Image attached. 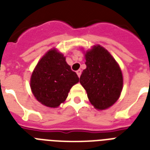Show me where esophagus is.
<instances>
[{
  "instance_id": "esophagus-1",
  "label": "esophagus",
  "mask_w": 150,
  "mask_h": 150,
  "mask_svg": "<svg viewBox=\"0 0 150 150\" xmlns=\"http://www.w3.org/2000/svg\"><path fill=\"white\" fill-rule=\"evenodd\" d=\"M76 73H77L78 76H79V77H80V75H81V73H82V71L80 70V69H79V70L76 71Z\"/></svg>"
}]
</instances>
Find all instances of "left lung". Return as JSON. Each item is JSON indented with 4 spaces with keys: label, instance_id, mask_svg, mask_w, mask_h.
<instances>
[{
    "label": "left lung",
    "instance_id": "1",
    "mask_svg": "<svg viewBox=\"0 0 150 150\" xmlns=\"http://www.w3.org/2000/svg\"><path fill=\"white\" fill-rule=\"evenodd\" d=\"M85 57L86 68L80 76V83L96 109H107L118 100L123 88L121 68L111 54L100 45L86 51Z\"/></svg>",
    "mask_w": 150,
    "mask_h": 150
}]
</instances>
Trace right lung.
<instances>
[{"mask_svg":"<svg viewBox=\"0 0 150 150\" xmlns=\"http://www.w3.org/2000/svg\"><path fill=\"white\" fill-rule=\"evenodd\" d=\"M79 81L77 74L66 62L65 57L56 49H51L33 71L30 87L39 102L48 107H57Z\"/></svg>","mask_w":150,"mask_h":150,"instance_id":"right-lung-1","label":"right lung"}]
</instances>
